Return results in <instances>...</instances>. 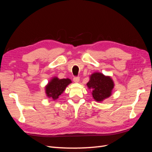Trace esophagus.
Masks as SVG:
<instances>
[{
  "instance_id": "esophagus-1",
  "label": "esophagus",
  "mask_w": 152,
  "mask_h": 152,
  "mask_svg": "<svg viewBox=\"0 0 152 152\" xmlns=\"http://www.w3.org/2000/svg\"><path fill=\"white\" fill-rule=\"evenodd\" d=\"M73 80L75 82H79V81L80 80V77H78V76L77 77H73Z\"/></svg>"
}]
</instances>
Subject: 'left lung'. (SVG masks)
<instances>
[{
    "mask_svg": "<svg viewBox=\"0 0 152 152\" xmlns=\"http://www.w3.org/2000/svg\"><path fill=\"white\" fill-rule=\"evenodd\" d=\"M87 87L93 91V96L97 102H102L111 95L113 88V82L110 77H105L102 73H94L90 77L87 84Z\"/></svg>",
    "mask_w": 152,
    "mask_h": 152,
    "instance_id": "obj_1",
    "label": "left lung"
}]
</instances>
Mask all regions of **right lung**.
<instances>
[{"instance_id": "right-lung-1", "label": "right lung", "mask_w": 152, "mask_h": 152, "mask_svg": "<svg viewBox=\"0 0 152 152\" xmlns=\"http://www.w3.org/2000/svg\"><path fill=\"white\" fill-rule=\"evenodd\" d=\"M72 81L69 79H58L56 77L53 78V79L45 87V93L49 98L56 99L65 89L66 87Z\"/></svg>"}]
</instances>
